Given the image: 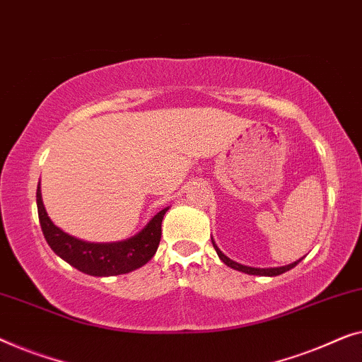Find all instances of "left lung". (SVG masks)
Listing matches in <instances>:
<instances>
[{"label":"left lung","mask_w":362,"mask_h":362,"mask_svg":"<svg viewBox=\"0 0 362 362\" xmlns=\"http://www.w3.org/2000/svg\"><path fill=\"white\" fill-rule=\"evenodd\" d=\"M211 243H213V247L216 249V252H218V256H220V259L223 262L226 264V266H230L231 269H236V271H241V272H246V274H249V276H267V277H276V276H281V274H284V272H287V271H290V269H293L295 266H297V264L302 261V259H298L297 262H292V264H288V266H284V267H271V269H257V267H247V266H243V264H238V262H234V261H231L230 257H226L225 254H223L220 249H218V246L215 244V241H213L211 239Z\"/></svg>","instance_id":"1"}]
</instances>
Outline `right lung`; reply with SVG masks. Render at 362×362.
<instances>
[{"label": "right lung", "instance_id": "1", "mask_svg": "<svg viewBox=\"0 0 362 362\" xmlns=\"http://www.w3.org/2000/svg\"><path fill=\"white\" fill-rule=\"evenodd\" d=\"M35 200H37L40 228H42L44 238L50 249L64 261H67L70 266L78 269L80 272L88 274V276L108 277L136 271L144 266L147 261H151L159 247L162 236L160 226L167 208L157 213L147 223L144 230L137 233L136 236L119 243L95 244L70 236L50 221L42 205L39 187Z\"/></svg>", "mask_w": 362, "mask_h": 362}]
</instances>
